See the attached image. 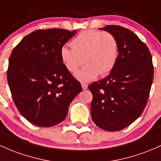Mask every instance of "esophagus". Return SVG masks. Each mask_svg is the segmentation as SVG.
<instances>
[{"label":"esophagus","instance_id":"esophagus-1","mask_svg":"<svg viewBox=\"0 0 161 161\" xmlns=\"http://www.w3.org/2000/svg\"><path fill=\"white\" fill-rule=\"evenodd\" d=\"M82 87L83 89H86L88 88V85L86 83H82Z\"/></svg>","mask_w":161,"mask_h":161}]
</instances>
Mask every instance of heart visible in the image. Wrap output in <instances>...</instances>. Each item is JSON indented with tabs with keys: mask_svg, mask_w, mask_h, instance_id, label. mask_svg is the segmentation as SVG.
I'll return each mask as SVG.
<instances>
[{
	"mask_svg": "<svg viewBox=\"0 0 161 161\" xmlns=\"http://www.w3.org/2000/svg\"><path fill=\"white\" fill-rule=\"evenodd\" d=\"M71 45L72 47H62L61 59L72 74L78 71L84 62L86 63L76 74L77 79L82 82H89L98 75H107L115 66L119 46L115 36L109 32L86 30L73 39Z\"/></svg>",
	"mask_w": 161,
	"mask_h": 161,
	"instance_id": "b5f03b06",
	"label": "heart"
}]
</instances>
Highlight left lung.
Listing matches in <instances>:
<instances>
[{
    "label": "left lung",
    "instance_id": "obj_1",
    "mask_svg": "<svg viewBox=\"0 0 161 161\" xmlns=\"http://www.w3.org/2000/svg\"><path fill=\"white\" fill-rule=\"evenodd\" d=\"M101 29L115 36L119 53L111 73L89 86L92 94L91 115L100 128L117 131L140 117L146 106L153 77L152 56L130 30L118 25Z\"/></svg>",
    "mask_w": 161,
    "mask_h": 161
}]
</instances>
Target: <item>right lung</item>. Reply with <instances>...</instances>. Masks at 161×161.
I'll list each match as a JSON object with an SVG mask.
<instances>
[{
  "label": "right lung",
  "mask_w": 161,
  "mask_h": 161,
  "mask_svg": "<svg viewBox=\"0 0 161 161\" xmlns=\"http://www.w3.org/2000/svg\"><path fill=\"white\" fill-rule=\"evenodd\" d=\"M75 31H35L13 49L7 71L12 98L20 113L39 127H52L66 118L70 103L82 91L66 68L60 49Z\"/></svg>",
  "instance_id": "obj_1"
}]
</instances>
